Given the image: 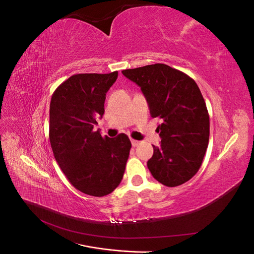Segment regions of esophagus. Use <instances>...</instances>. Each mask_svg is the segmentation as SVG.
I'll use <instances>...</instances> for the list:
<instances>
[{
	"instance_id": "obj_1",
	"label": "esophagus",
	"mask_w": 254,
	"mask_h": 254,
	"mask_svg": "<svg viewBox=\"0 0 254 254\" xmlns=\"http://www.w3.org/2000/svg\"><path fill=\"white\" fill-rule=\"evenodd\" d=\"M139 141H136V140H133V139H131V144H132V146H133V147H135V146H137V145H139Z\"/></svg>"
}]
</instances>
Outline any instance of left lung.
<instances>
[{"label":"left lung","instance_id":"8db88e82","mask_svg":"<svg viewBox=\"0 0 254 254\" xmlns=\"http://www.w3.org/2000/svg\"><path fill=\"white\" fill-rule=\"evenodd\" d=\"M135 82L159 118L161 144L153 147L147 166L166 187L186 183L199 171L210 136V118L197 83L189 75L163 64L122 71Z\"/></svg>","mask_w":254,"mask_h":254}]
</instances>
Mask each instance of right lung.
Listing matches in <instances>:
<instances>
[{"instance_id": "right-lung-1", "label": "right lung", "mask_w": 254, "mask_h": 254, "mask_svg": "<svg viewBox=\"0 0 254 254\" xmlns=\"http://www.w3.org/2000/svg\"><path fill=\"white\" fill-rule=\"evenodd\" d=\"M118 78L109 74H76L55 90L50 105V142L58 165L82 193L103 197L119 187L131 148L120 133L103 137L93 129L105 112L106 93Z\"/></svg>"}]
</instances>
